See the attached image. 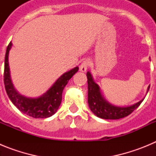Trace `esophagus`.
<instances>
[{
	"instance_id": "obj_1",
	"label": "esophagus",
	"mask_w": 156,
	"mask_h": 156,
	"mask_svg": "<svg viewBox=\"0 0 156 156\" xmlns=\"http://www.w3.org/2000/svg\"><path fill=\"white\" fill-rule=\"evenodd\" d=\"M90 61L87 60V59H86L84 61H83L82 63L80 64V70L81 72H86L87 70L88 67L90 66Z\"/></svg>"
}]
</instances>
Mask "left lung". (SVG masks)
Wrapping results in <instances>:
<instances>
[{
  "mask_svg": "<svg viewBox=\"0 0 156 156\" xmlns=\"http://www.w3.org/2000/svg\"><path fill=\"white\" fill-rule=\"evenodd\" d=\"M88 83V100L90 110L94 115L105 119H119L131 114L141 104L144 99L136 104L127 107H118L109 104L103 98L97 83L93 80L91 74L87 73ZM148 87V90H149Z\"/></svg>",
  "mask_w": 156,
  "mask_h": 156,
  "instance_id": "left-lung-1",
  "label": "left lung"
}]
</instances>
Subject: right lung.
<instances>
[{
  "mask_svg": "<svg viewBox=\"0 0 156 156\" xmlns=\"http://www.w3.org/2000/svg\"><path fill=\"white\" fill-rule=\"evenodd\" d=\"M12 42L8 45L5 58L4 83L8 98L23 113L34 118H48L55 113L62 102V91L68 81L78 71L76 67L59 77L51 87L45 94L37 98H29L20 95L14 88L10 77L8 66V53L12 48Z\"/></svg>",
  "mask_w": 156,
  "mask_h": 156,
  "instance_id": "obj_1",
  "label": "right lung"
}]
</instances>
